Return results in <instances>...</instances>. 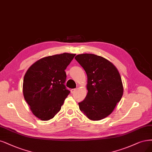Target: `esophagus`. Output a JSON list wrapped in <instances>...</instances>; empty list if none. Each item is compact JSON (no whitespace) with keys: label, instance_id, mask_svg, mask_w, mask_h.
<instances>
[{"label":"esophagus","instance_id":"34e87169","mask_svg":"<svg viewBox=\"0 0 152 152\" xmlns=\"http://www.w3.org/2000/svg\"><path fill=\"white\" fill-rule=\"evenodd\" d=\"M77 91V88H72V89L70 90V92L72 94H74L75 92V91Z\"/></svg>","mask_w":152,"mask_h":152}]
</instances>
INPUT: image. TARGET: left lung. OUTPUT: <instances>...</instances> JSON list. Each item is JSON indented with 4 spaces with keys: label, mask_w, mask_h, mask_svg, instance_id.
Here are the masks:
<instances>
[{
    "label": "left lung",
    "mask_w": 152,
    "mask_h": 152,
    "mask_svg": "<svg viewBox=\"0 0 152 152\" xmlns=\"http://www.w3.org/2000/svg\"><path fill=\"white\" fill-rule=\"evenodd\" d=\"M87 75L84 100L78 102L80 111L92 121L111 114L123 94L119 73L111 61L101 56L84 53L75 57Z\"/></svg>",
    "instance_id": "left-lung-1"
}]
</instances>
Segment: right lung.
<instances>
[{
  "instance_id": "obj_1",
  "label": "right lung",
  "mask_w": 152,
  "mask_h": 152,
  "mask_svg": "<svg viewBox=\"0 0 152 152\" xmlns=\"http://www.w3.org/2000/svg\"><path fill=\"white\" fill-rule=\"evenodd\" d=\"M75 56L64 53L44 57L34 63L25 74L24 99L34 116L42 121L53 118L70 94L64 85L65 70Z\"/></svg>"
}]
</instances>
